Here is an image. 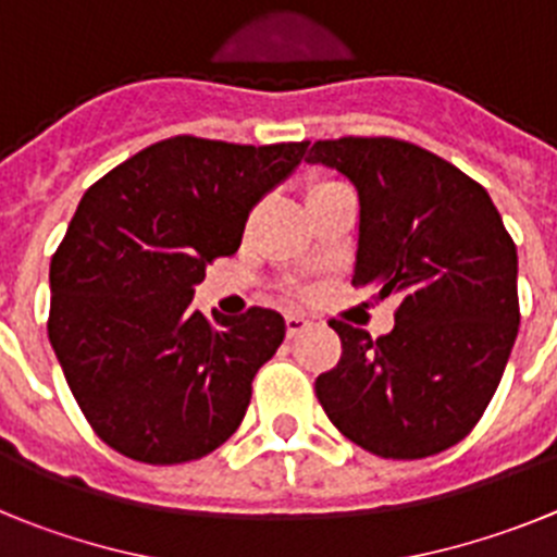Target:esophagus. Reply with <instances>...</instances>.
<instances>
[{
	"mask_svg": "<svg viewBox=\"0 0 557 557\" xmlns=\"http://www.w3.org/2000/svg\"><path fill=\"white\" fill-rule=\"evenodd\" d=\"M284 321H287V337H295V334H301V332H307V329H309V318H307V314L289 312L287 318H284Z\"/></svg>",
	"mask_w": 557,
	"mask_h": 557,
	"instance_id": "34e87169",
	"label": "esophagus"
}]
</instances>
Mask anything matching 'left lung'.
<instances>
[{
  "mask_svg": "<svg viewBox=\"0 0 557 557\" xmlns=\"http://www.w3.org/2000/svg\"><path fill=\"white\" fill-rule=\"evenodd\" d=\"M307 164L357 191L354 284L398 298L385 337L332 321L343 357L314 382L318 401L379 457L449 449L485 412L519 334L513 239L488 191L407 141H314Z\"/></svg>",
  "mask_w": 557,
  "mask_h": 557,
  "instance_id": "left-lung-1",
  "label": "left lung"
}]
</instances>
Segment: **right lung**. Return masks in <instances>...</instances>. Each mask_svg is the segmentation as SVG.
Listing matches in <instances>:
<instances>
[{
    "label": "right lung",
    "mask_w": 557,
    "mask_h": 557,
    "mask_svg": "<svg viewBox=\"0 0 557 557\" xmlns=\"http://www.w3.org/2000/svg\"><path fill=\"white\" fill-rule=\"evenodd\" d=\"M307 141L228 145L175 136L83 195L49 264V343L83 416L111 449L150 466L223 446L256 371L282 346L273 309L209 321L195 287L236 253L253 206L304 161Z\"/></svg>",
    "instance_id": "right-lung-1"
}]
</instances>
